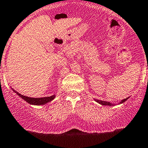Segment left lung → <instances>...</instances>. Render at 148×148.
I'll return each mask as SVG.
<instances>
[{"instance_id":"8db88e82","label":"left lung","mask_w":148,"mask_h":148,"mask_svg":"<svg viewBox=\"0 0 148 148\" xmlns=\"http://www.w3.org/2000/svg\"><path fill=\"white\" fill-rule=\"evenodd\" d=\"M127 99V98H126V99H122V101L120 102V103H123V102H125L126 100ZM96 102H97L98 103L101 104V105H102V106H114V105H113V104H111L110 102H106V101H102V100H98V99H95Z\"/></svg>"}]
</instances>
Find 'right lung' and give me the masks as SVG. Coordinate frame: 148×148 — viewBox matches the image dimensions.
<instances>
[{"label":"right lung","instance_id":"add662e5","mask_svg":"<svg viewBox=\"0 0 148 148\" xmlns=\"http://www.w3.org/2000/svg\"><path fill=\"white\" fill-rule=\"evenodd\" d=\"M14 92H15L16 94H18L20 97H21L22 99H24L26 102H27L28 103L31 104V105H34V106H40V105H45L47 102H51V100L54 99L55 97V95L51 96V97H40V98H33V97H26V96L21 95V94L14 90V89L12 88Z\"/></svg>","mask_w":148,"mask_h":148}]
</instances>
